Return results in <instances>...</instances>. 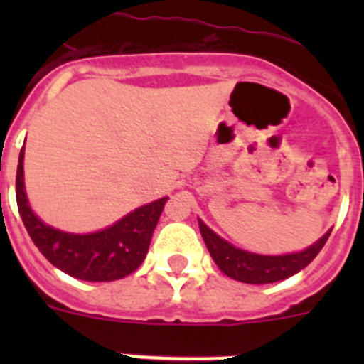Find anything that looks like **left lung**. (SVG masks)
Here are the masks:
<instances>
[{"mask_svg": "<svg viewBox=\"0 0 364 364\" xmlns=\"http://www.w3.org/2000/svg\"><path fill=\"white\" fill-rule=\"evenodd\" d=\"M198 228H200L205 246L210 250V255L213 257L215 264L220 268V272L246 284H269V282L291 277L310 264L332 233V231H326L317 242L302 252L286 253V255H259V253L235 247L233 244L218 237L213 230L205 226L200 218H198Z\"/></svg>", "mask_w": 364, "mask_h": 364, "instance_id": "8db88e82", "label": "left lung"}]
</instances>
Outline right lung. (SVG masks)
Wrapping results in <instances>:
<instances>
[{"label":"right lung","mask_w":364,"mask_h":364,"mask_svg":"<svg viewBox=\"0 0 364 364\" xmlns=\"http://www.w3.org/2000/svg\"><path fill=\"white\" fill-rule=\"evenodd\" d=\"M23 156L25 149L21 147L16 173L18 210L32 242L50 264L70 277L89 282L124 279L142 264L167 197L136 208L112 226L95 233H67L45 224L31 210L25 193Z\"/></svg>","instance_id":"1"}]
</instances>
